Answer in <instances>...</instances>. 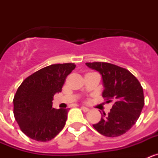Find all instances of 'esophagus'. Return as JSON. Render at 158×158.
<instances>
[{
  "mask_svg": "<svg viewBox=\"0 0 158 158\" xmlns=\"http://www.w3.org/2000/svg\"><path fill=\"white\" fill-rule=\"evenodd\" d=\"M81 110L84 111V112H87V111H89V108H88V107H81Z\"/></svg>",
  "mask_w": 158,
  "mask_h": 158,
  "instance_id": "esophagus-1",
  "label": "esophagus"
}]
</instances>
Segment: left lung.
Segmentation results:
<instances>
[{"label": "left lung", "mask_w": 158, "mask_h": 158, "mask_svg": "<svg viewBox=\"0 0 158 158\" xmlns=\"http://www.w3.org/2000/svg\"><path fill=\"white\" fill-rule=\"evenodd\" d=\"M86 65L102 75L104 100L114 101L108 115H102L93 126L106 137H118L129 131L140 116L145 103L143 89L129 70L107 62H86Z\"/></svg>", "instance_id": "obj_1"}]
</instances>
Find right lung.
Wrapping results in <instances>:
<instances>
[{
  "mask_svg": "<svg viewBox=\"0 0 158 158\" xmlns=\"http://www.w3.org/2000/svg\"><path fill=\"white\" fill-rule=\"evenodd\" d=\"M74 63L54 64L27 77L13 99V113L23 134L33 140L47 142L65 127L69 109L52 107L53 98L62 91Z\"/></svg>",
  "mask_w": 158,
  "mask_h": 158,
  "instance_id": "obj_1",
  "label": "right lung"
}]
</instances>
